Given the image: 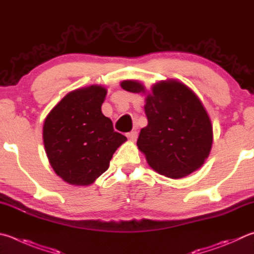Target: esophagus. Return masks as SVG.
Here are the masks:
<instances>
[{
    "label": "esophagus",
    "mask_w": 254,
    "mask_h": 254,
    "mask_svg": "<svg viewBox=\"0 0 254 254\" xmlns=\"http://www.w3.org/2000/svg\"><path fill=\"white\" fill-rule=\"evenodd\" d=\"M127 139L130 140L131 142H134L137 139V132L136 131L128 132V133H127Z\"/></svg>",
    "instance_id": "1"
}]
</instances>
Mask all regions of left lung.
<instances>
[{
  "instance_id": "1",
  "label": "left lung",
  "mask_w": 254,
  "mask_h": 254,
  "mask_svg": "<svg viewBox=\"0 0 254 254\" xmlns=\"http://www.w3.org/2000/svg\"><path fill=\"white\" fill-rule=\"evenodd\" d=\"M123 90L145 95L147 126L136 145L151 169L181 179L203 165L213 143L209 114L194 92L181 81H160L147 92L136 80L121 82Z\"/></svg>"
}]
</instances>
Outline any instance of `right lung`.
<instances>
[{
    "label": "right lung",
    "mask_w": 254,
    "mask_h": 254,
    "mask_svg": "<svg viewBox=\"0 0 254 254\" xmlns=\"http://www.w3.org/2000/svg\"><path fill=\"white\" fill-rule=\"evenodd\" d=\"M107 93V87L98 84L71 91L44 120L43 143L49 162L72 186L93 183L127 141L101 111Z\"/></svg>",
    "instance_id": "right-lung-1"
}]
</instances>
